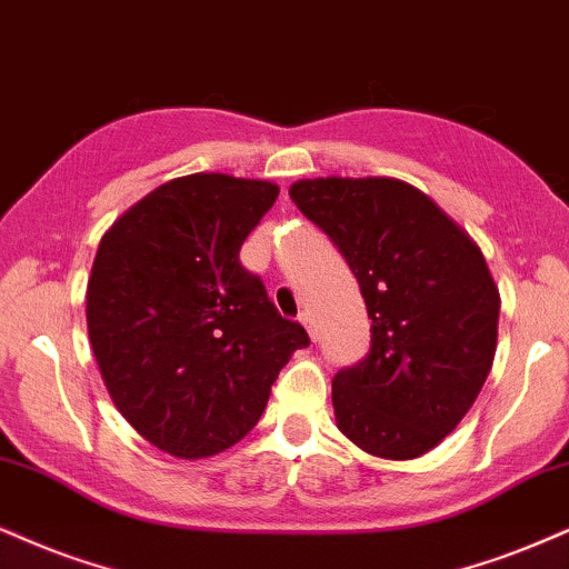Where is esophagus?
Here are the masks:
<instances>
[{"label": "esophagus", "instance_id": "esophagus-1", "mask_svg": "<svg viewBox=\"0 0 569 569\" xmlns=\"http://www.w3.org/2000/svg\"><path fill=\"white\" fill-rule=\"evenodd\" d=\"M300 321H303V327L311 332V338H317V332H313V313L311 311H303L300 313Z\"/></svg>", "mask_w": 569, "mask_h": 569}]
</instances>
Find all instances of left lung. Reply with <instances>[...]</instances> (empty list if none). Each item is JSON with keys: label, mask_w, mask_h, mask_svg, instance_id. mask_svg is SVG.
I'll return each mask as SVG.
<instances>
[{"label": "left lung", "mask_w": 569, "mask_h": 569, "mask_svg": "<svg viewBox=\"0 0 569 569\" xmlns=\"http://www.w3.org/2000/svg\"><path fill=\"white\" fill-rule=\"evenodd\" d=\"M300 213L342 252L371 346L332 380L338 427L380 459H417L475 403L496 353L501 300L478 244L398 179H306Z\"/></svg>", "instance_id": "obj_1"}]
</instances>
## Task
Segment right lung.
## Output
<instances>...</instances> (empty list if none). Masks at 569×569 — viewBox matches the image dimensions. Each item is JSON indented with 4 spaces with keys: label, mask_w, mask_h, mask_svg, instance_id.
<instances>
[{
    "label": "right lung",
    "mask_w": 569,
    "mask_h": 569,
    "mask_svg": "<svg viewBox=\"0 0 569 569\" xmlns=\"http://www.w3.org/2000/svg\"><path fill=\"white\" fill-rule=\"evenodd\" d=\"M271 181L192 173L126 210L97 250L87 290L94 359L118 411L179 459L242 440L308 332L240 261L273 206Z\"/></svg>",
    "instance_id": "add662e5"
}]
</instances>
